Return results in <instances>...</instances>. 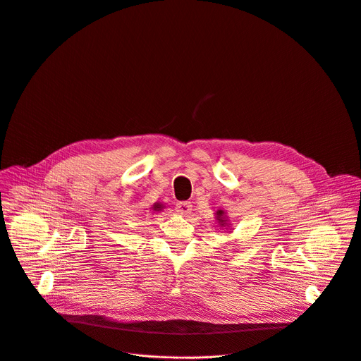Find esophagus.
<instances>
[{"label":"esophagus","mask_w":361,"mask_h":361,"mask_svg":"<svg viewBox=\"0 0 361 361\" xmlns=\"http://www.w3.org/2000/svg\"><path fill=\"white\" fill-rule=\"evenodd\" d=\"M177 212H178V214H181V216H187L190 212H191V204L190 202H187V201H181V202H178L177 204Z\"/></svg>","instance_id":"obj_1"}]
</instances>
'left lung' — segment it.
Returning a JSON list of instances; mask_svg holds the SVG:
<instances>
[{
  "label": "left lung",
  "instance_id": "left-lung-1",
  "mask_svg": "<svg viewBox=\"0 0 361 361\" xmlns=\"http://www.w3.org/2000/svg\"><path fill=\"white\" fill-rule=\"evenodd\" d=\"M214 214H216V221H217V224L220 226V228H226V230H228V227H230V221H228L227 213H226L224 210H217Z\"/></svg>",
  "mask_w": 361,
  "mask_h": 361
}]
</instances>
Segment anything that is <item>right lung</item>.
<instances>
[{"label": "right lung", "instance_id": "add662e5", "mask_svg": "<svg viewBox=\"0 0 361 361\" xmlns=\"http://www.w3.org/2000/svg\"><path fill=\"white\" fill-rule=\"evenodd\" d=\"M164 207H166V205L161 204V202H154L151 210H152V212H161V210H164Z\"/></svg>", "mask_w": 361, "mask_h": 361}]
</instances>
